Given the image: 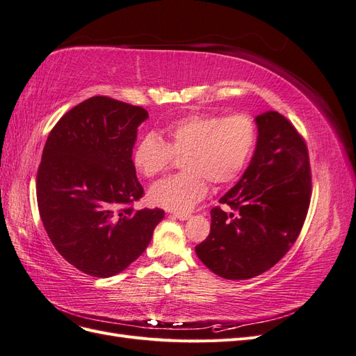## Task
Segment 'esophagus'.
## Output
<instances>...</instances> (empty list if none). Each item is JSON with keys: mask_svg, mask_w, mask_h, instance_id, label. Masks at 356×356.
Instances as JSON below:
<instances>
[{"mask_svg": "<svg viewBox=\"0 0 356 356\" xmlns=\"http://www.w3.org/2000/svg\"><path fill=\"white\" fill-rule=\"evenodd\" d=\"M174 217L181 220V221H186V220H188L191 217V215L190 213H181V212H178V213H174Z\"/></svg>", "mask_w": 356, "mask_h": 356, "instance_id": "34e87169", "label": "esophagus"}]
</instances>
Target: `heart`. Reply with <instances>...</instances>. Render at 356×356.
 <instances>
[{"instance_id": "obj_1", "label": "heart", "mask_w": 356, "mask_h": 356, "mask_svg": "<svg viewBox=\"0 0 356 356\" xmlns=\"http://www.w3.org/2000/svg\"><path fill=\"white\" fill-rule=\"evenodd\" d=\"M165 134L168 143L156 134L139 139L134 165L139 174L153 178L182 156L184 172L156 182L148 191L154 207L177 212L190 211L207 196V181L224 186L238 178L257 144V124L248 114H188L168 123Z\"/></svg>"}]
</instances>
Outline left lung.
<instances>
[{
  "label": "left lung",
  "instance_id": "8db88e82",
  "mask_svg": "<svg viewBox=\"0 0 356 356\" xmlns=\"http://www.w3.org/2000/svg\"><path fill=\"white\" fill-rule=\"evenodd\" d=\"M257 147L250 166L211 211V232L196 246L199 260L230 281L255 277L289 251L303 227L312 177L303 136L276 111L255 117Z\"/></svg>",
  "mask_w": 356,
  "mask_h": 356
}]
</instances>
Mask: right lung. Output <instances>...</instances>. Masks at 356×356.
Returning <instances> with one entry per match:
<instances>
[{
  "label": "right lung",
  "mask_w": 356,
  "mask_h": 356,
  "mask_svg": "<svg viewBox=\"0 0 356 356\" xmlns=\"http://www.w3.org/2000/svg\"><path fill=\"white\" fill-rule=\"evenodd\" d=\"M147 118L143 106L93 96L62 115L42 149L37 172L41 221L56 251L89 276L123 272L165 217L163 209L131 207L144 195L132 148Z\"/></svg>",
  "instance_id": "add662e5"
}]
</instances>
